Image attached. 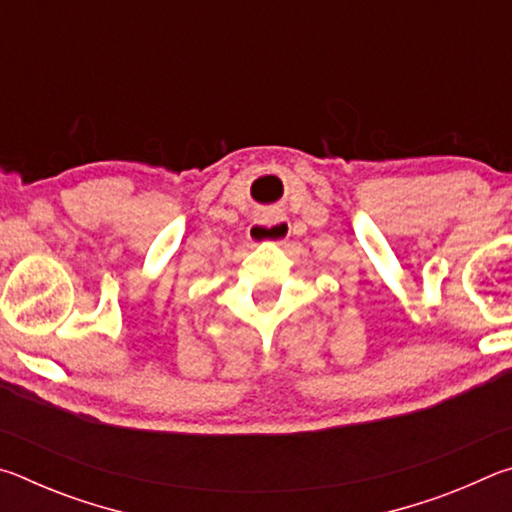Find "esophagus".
I'll use <instances>...</instances> for the list:
<instances>
[{
	"mask_svg": "<svg viewBox=\"0 0 512 512\" xmlns=\"http://www.w3.org/2000/svg\"><path fill=\"white\" fill-rule=\"evenodd\" d=\"M291 235V223L284 216H268L255 221L248 228V237L253 241H284Z\"/></svg>",
	"mask_w": 512,
	"mask_h": 512,
	"instance_id": "1",
	"label": "esophagus"
}]
</instances>
